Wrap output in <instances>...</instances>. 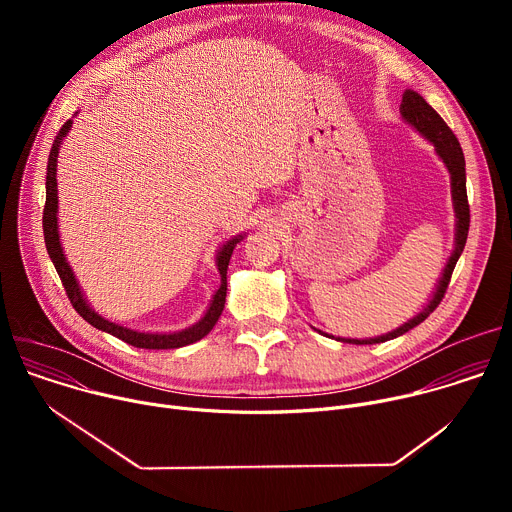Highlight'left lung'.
I'll list each match as a JSON object with an SVG mask.
<instances>
[{
	"label": "left lung",
	"instance_id": "1",
	"mask_svg": "<svg viewBox=\"0 0 512 512\" xmlns=\"http://www.w3.org/2000/svg\"><path fill=\"white\" fill-rule=\"evenodd\" d=\"M401 115L407 123H411L423 137H427L433 145L435 152L440 156L446 164V168L450 170L452 176V198H454V210H456V249L444 269V275L440 279V285H437L433 300L427 304V308L417 314L413 320H409L407 324H403L401 328L385 334V336H377V338H369V340H350V338H336L340 342H348V344H379L385 340H393L405 332H409L411 328H415L417 324H421L440 302L446 296V289L450 285L454 267L464 251L466 239H468V229H470V204H468V194H466V162H464V152L460 148V141L454 135V131L448 127V123L440 117L431 105H427V101L417 95L415 91H405L403 93V101H401Z\"/></svg>",
	"mask_w": 512,
	"mask_h": 512
}]
</instances>
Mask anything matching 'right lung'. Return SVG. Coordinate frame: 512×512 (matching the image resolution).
I'll list each match as a JSON object with an SVG mask.
<instances>
[{
	"label": "right lung",
	"instance_id": "add662e5",
	"mask_svg": "<svg viewBox=\"0 0 512 512\" xmlns=\"http://www.w3.org/2000/svg\"><path fill=\"white\" fill-rule=\"evenodd\" d=\"M72 121L68 119L60 131L56 133L54 141H52V150H50V156H48V170H46V204H44V212H42V227H44V241H46V251L60 275V281L66 289V296L72 304V308H75L91 326L103 330V332H109L113 334L115 338L135 346V348H150V350H166V348H180V346H186V344H192V342H198L200 338H204L212 328L214 324L218 322V318H221L223 314V308H225V300H227V269H229V261H231V255H233V249L237 247V243L243 239L241 235L235 237L233 241H227V245H223L221 253H218L216 257V267H218V273H221V287H218V291L212 298V304L210 308L206 310L204 318L200 322H196L192 328H186L182 332H174V334H145V332H135V330H129V328H123V326H117L105 318H101L99 314H95L89 304L85 302L83 294H81V287L75 279V273H72L70 265L66 263V257L62 253V247H60V239H58V223H56V210H58V190H56V158H58V150H60V141L62 137L68 133Z\"/></svg>",
	"mask_w": 512,
	"mask_h": 512
}]
</instances>
